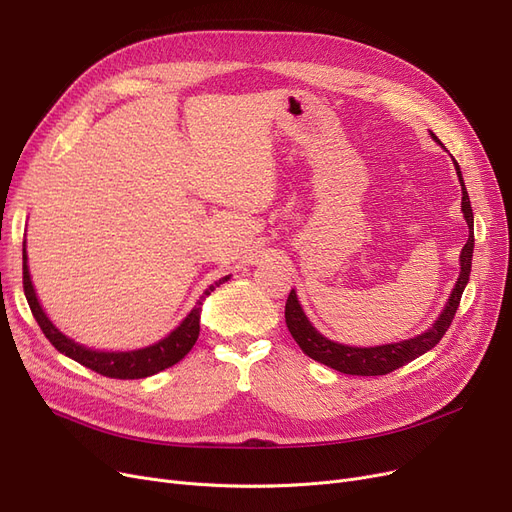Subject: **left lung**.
Here are the masks:
<instances>
[{"label":"left lung","mask_w":512,"mask_h":512,"mask_svg":"<svg viewBox=\"0 0 512 512\" xmlns=\"http://www.w3.org/2000/svg\"><path fill=\"white\" fill-rule=\"evenodd\" d=\"M435 138V133H431ZM437 140V138H435ZM439 142V140H437ZM456 165V173L458 180L462 186V213L466 224H469V240L462 247L460 253V276L458 282L452 291V297L448 299V305L443 307L441 316L437 318V322L422 335L408 339V341H399V343H391V345H379V347H349V345H341L335 341H328L326 337H322L320 332L309 324L307 316L303 314V309L297 301L295 291H291L286 299V307H284V318H286V326L291 330L293 339L299 343V347L303 349L305 355H309L311 360H316L324 366L335 368L343 374H358V376H379V374H389L397 368H402L404 364L412 362L418 355L427 353L429 349H433L446 330L450 328L456 309L460 305V297L464 293V286L469 282V274H471V261H473V247H475V236H473V209H471V201H469V192L464 188V180L458 163Z\"/></svg>","instance_id":"1"}]
</instances>
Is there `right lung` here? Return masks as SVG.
I'll return each mask as SVG.
<instances>
[{
  "label": "right lung",
  "mask_w": 512,
  "mask_h": 512,
  "mask_svg": "<svg viewBox=\"0 0 512 512\" xmlns=\"http://www.w3.org/2000/svg\"><path fill=\"white\" fill-rule=\"evenodd\" d=\"M226 280H228V276L211 284L201 299L211 295V291H215V286H219ZM22 286H25V295H27L33 316H35L39 328L43 330V335L50 339V343L60 353L69 355V358H73L81 366L90 368L102 376H110V379H144V376L157 374V372L177 364L194 347V343L198 339V332H201V305L203 303L198 301V305H194V309L186 316V320L177 326L169 337H165L163 341L154 343L150 347L136 349V351L85 349V347L77 345L75 341H71L69 337H64L62 332L48 320V316L43 314V309L35 297V288L31 284L25 242H22Z\"/></svg>",
  "instance_id": "obj_1"
}]
</instances>
